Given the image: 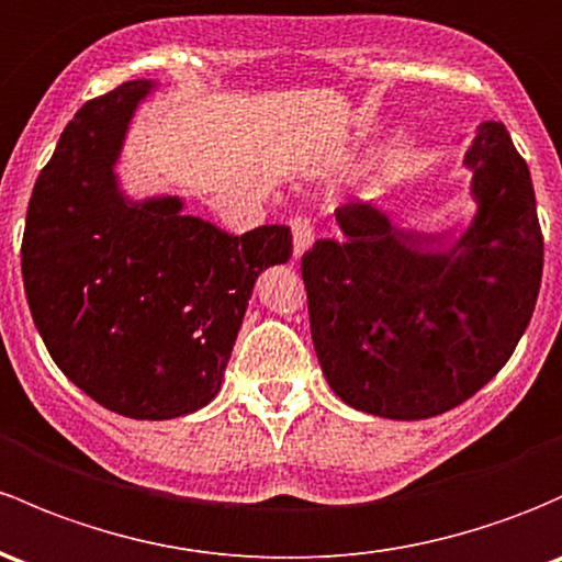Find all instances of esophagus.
Instances as JSON below:
<instances>
[{"label": "esophagus", "mask_w": 562, "mask_h": 562, "mask_svg": "<svg viewBox=\"0 0 562 562\" xmlns=\"http://www.w3.org/2000/svg\"><path fill=\"white\" fill-rule=\"evenodd\" d=\"M291 232H293V252H296V258H301L306 250H310L312 241H315V228H312V223L306 221L304 215H293Z\"/></svg>", "instance_id": "34e87169"}]
</instances>
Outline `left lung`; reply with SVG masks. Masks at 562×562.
I'll list each match as a JSON object with an SVG mask.
<instances>
[{
    "mask_svg": "<svg viewBox=\"0 0 562 562\" xmlns=\"http://www.w3.org/2000/svg\"><path fill=\"white\" fill-rule=\"evenodd\" d=\"M476 215L454 239L401 232L374 204L336 210L345 239L301 258L330 390L352 409L425 420L487 385L528 328L544 269L528 164L504 123L465 153Z\"/></svg>",
    "mask_w": 562,
    "mask_h": 562,
    "instance_id": "8db88e82",
    "label": "left lung"
}]
</instances>
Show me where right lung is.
Wrapping results in <instances>:
<instances>
[{
	"instance_id": "1",
	"label": "right lung",
	"mask_w": 562,
	"mask_h": 562,
	"mask_svg": "<svg viewBox=\"0 0 562 562\" xmlns=\"http://www.w3.org/2000/svg\"><path fill=\"white\" fill-rule=\"evenodd\" d=\"M150 91L128 80L75 112L34 182L21 271L47 352L82 393L115 415L172 420L217 395L252 285L291 258L293 236H232L182 215L177 196L117 191L112 167Z\"/></svg>"
}]
</instances>
